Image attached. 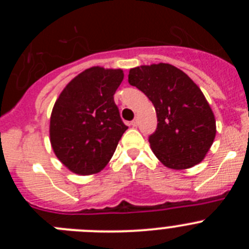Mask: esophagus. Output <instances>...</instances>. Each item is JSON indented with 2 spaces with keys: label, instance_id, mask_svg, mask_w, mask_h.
<instances>
[{
  "label": "esophagus",
  "instance_id": "34e87169",
  "mask_svg": "<svg viewBox=\"0 0 249 249\" xmlns=\"http://www.w3.org/2000/svg\"><path fill=\"white\" fill-rule=\"evenodd\" d=\"M131 126H132V127H137V126H138V121L136 120V118L131 122Z\"/></svg>",
  "mask_w": 249,
  "mask_h": 249
}]
</instances>
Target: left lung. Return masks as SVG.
<instances>
[{"instance_id":"1","label":"left lung","mask_w":249,"mask_h":249,"mask_svg":"<svg viewBox=\"0 0 249 249\" xmlns=\"http://www.w3.org/2000/svg\"><path fill=\"white\" fill-rule=\"evenodd\" d=\"M128 82L155 106L158 123L148 142L156 157L173 169L199 163L215 137V121L198 86L168 63L132 68Z\"/></svg>"}]
</instances>
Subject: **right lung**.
<instances>
[{"label":"right lung","instance_id":"1","mask_svg":"<svg viewBox=\"0 0 249 249\" xmlns=\"http://www.w3.org/2000/svg\"><path fill=\"white\" fill-rule=\"evenodd\" d=\"M122 80V70L89 68L66 86L54 103L51 144L72 172L83 176L100 172L128 128L113 100Z\"/></svg>","mask_w":249,"mask_h":249}]
</instances>
